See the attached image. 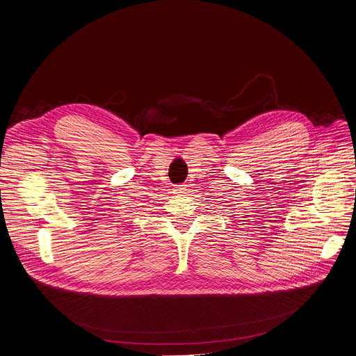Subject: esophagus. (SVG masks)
I'll list each match as a JSON object with an SVG mask.
<instances>
[{
    "label": "esophagus",
    "mask_w": 356,
    "mask_h": 356,
    "mask_svg": "<svg viewBox=\"0 0 356 356\" xmlns=\"http://www.w3.org/2000/svg\"><path fill=\"white\" fill-rule=\"evenodd\" d=\"M186 191H187V187L184 184H180V186L175 187V193H177V195H184Z\"/></svg>",
    "instance_id": "esophagus-1"
}]
</instances>
